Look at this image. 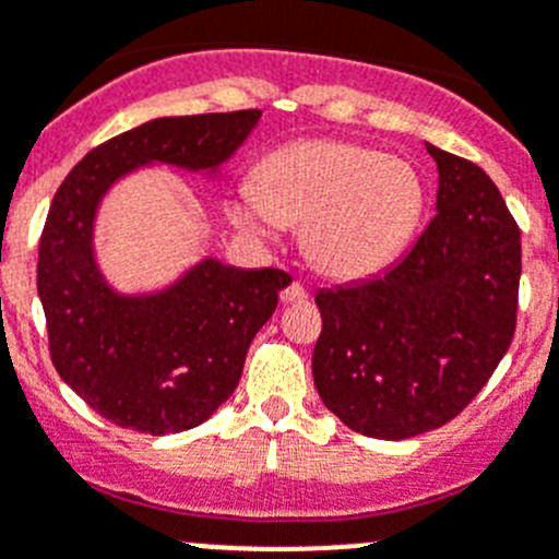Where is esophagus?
Segmentation results:
<instances>
[{
    "instance_id": "1",
    "label": "esophagus",
    "mask_w": 559,
    "mask_h": 559,
    "mask_svg": "<svg viewBox=\"0 0 559 559\" xmlns=\"http://www.w3.org/2000/svg\"><path fill=\"white\" fill-rule=\"evenodd\" d=\"M308 300V289L302 284H289L286 289H281V302H302Z\"/></svg>"
}]
</instances>
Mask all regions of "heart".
Listing matches in <instances>:
<instances>
[{
  "mask_svg": "<svg viewBox=\"0 0 559 559\" xmlns=\"http://www.w3.org/2000/svg\"><path fill=\"white\" fill-rule=\"evenodd\" d=\"M425 207L419 173L397 156L337 140H302L264 156L229 202V216L253 235L300 227L306 257L330 278L384 270Z\"/></svg>",
  "mask_w": 559,
  "mask_h": 559,
  "instance_id": "obj_1",
  "label": "heart"
}]
</instances>
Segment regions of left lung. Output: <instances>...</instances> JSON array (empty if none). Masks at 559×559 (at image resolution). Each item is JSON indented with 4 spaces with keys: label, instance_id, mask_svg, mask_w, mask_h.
Here are the masks:
<instances>
[{
    "label": "left lung",
    "instance_id": "obj_1",
    "mask_svg": "<svg viewBox=\"0 0 559 559\" xmlns=\"http://www.w3.org/2000/svg\"><path fill=\"white\" fill-rule=\"evenodd\" d=\"M438 213L379 278L319 292L313 381L354 432L384 441L452 421L509 352L522 240L487 173L427 145Z\"/></svg>",
    "mask_w": 559,
    "mask_h": 559
}]
</instances>
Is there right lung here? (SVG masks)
<instances>
[{
    "mask_svg": "<svg viewBox=\"0 0 559 559\" xmlns=\"http://www.w3.org/2000/svg\"><path fill=\"white\" fill-rule=\"evenodd\" d=\"M262 110L154 118L88 151L50 202L37 292L53 368L99 416L170 436L202 425L238 386L248 346L289 284L284 270L205 259L159 295L121 297L94 262V213L110 183L162 162L216 170Z\"/></svg>",
    "mask_w": 559,
    "mask_h": 559,
    "instance_id": "1",
    "label": "right lung"
}]
</instances>
